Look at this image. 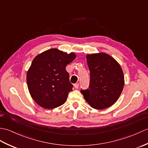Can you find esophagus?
<instances>
[{
  "label": "esophagus",
  "instance_id": "esophagus-1",
  "mask_svg": "<svg viewBox=\"0 0 148 148\" xmlns=\"http://www.w3.org/2000/svg\"><path fill=\"white\" fill-rule=\"evenodd\" d=\"M79 83H76V84H74V88L76 89L79 88Z\"/></svg>",
  "mask_w": 148,
  "mask_h": 148
}]
</instances>
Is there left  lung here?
<instances>
[{"instance_id": "obj_1", "label": "left lung", "mask_w": 148, "mask_h": 148, "mask_svg": "<svg viewBox=\"0 0 148 148\" xmlns=\"http://www.w3.org/2000/svg\"><path fill=\"white\" fill-rule=\"evenodd\" d=\"M90 72L88 89L81 90L88 103L95 109L109 108L117 101L123 89L125 79L118 62L105 53L86 55Z\"/></svg>"}]
</instances>
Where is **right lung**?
I'll return each mask as SVG.
<instances>
[{
  "label": "right lung",
  "instance_id": "1",
  "mask_svg": "<svg viewBox=\"0 0 148 148\" xmlns=\"http://www.w3.org/2000/svg\"><path fill=\"white\" fill-rule=\"evenodd\" d=\"M76 57L74 53L52 48L34 58L27 71V83L31 97L39 106L53 109L65 102L73 87L65 67Z\"/></svg>",
  "mask_w": 148,
  "mask_h": 148
}]
</instances>
